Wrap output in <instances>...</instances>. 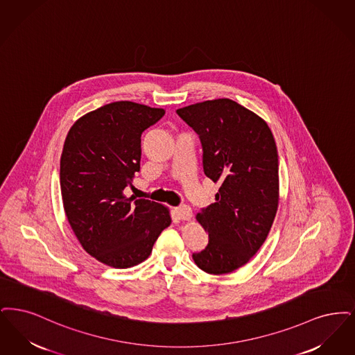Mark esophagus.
<instances>
[{
  "mask_svg": "<svg viewBox=\"0 0 355 355\" xmlns=\"http://www.w3.org/2000/svg\"><path fill=\"white\" fill-rule=\"evenodd\" d=\"M175 215L179 220H189L192 216V211L188 205H180L175 208Z\"/></svg>",
  "mask_w": 355,
  "mask_h": 355,
  "instance_id": "34e87169",
  "label": "esophagus"
}]
</instances>
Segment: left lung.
I'll list each match as a JSON object with an SVG mask.
<instances>
[{"label":"left lung","mask_w":355,"mask_h":355,"mask_svg":"<svg viewBox=\"0 0 355 355\" xmlns=\"http://www.w3.org/2000/svg\"><path fill=\"white\" fill-rule=\"evenodd\" d=\"M176 112L199 135L205 176L220 183L216 201L198 214L208 245L192 259L207 273H231L261 248L276 216V141L259 115L228 98Z\"/></svg>","instance_id":"8db88e82"}]
</instances>
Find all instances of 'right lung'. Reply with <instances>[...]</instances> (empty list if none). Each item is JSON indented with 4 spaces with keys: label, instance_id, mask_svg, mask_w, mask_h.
Masks as SVG:
<instances>
[{
    "label": "right lung",
    "instance_id": "add662e5",
    "mask_svg": "<svg viewBox=\"0 0 355 355\" xmlns=\"http://www.w3.org/2000/svg\"><path fill=\"white\" fill-rule=\"evenodd\" d=\"M164 114L128 101L108 103L79 118L64 140L60 184L66 216L83 249L108 266L144 261L171 224L162 204L124 195L140 170V137Z\"/></svg>",
    "mask_w": 355,
    "mask_h": 355
}]
</instances>
